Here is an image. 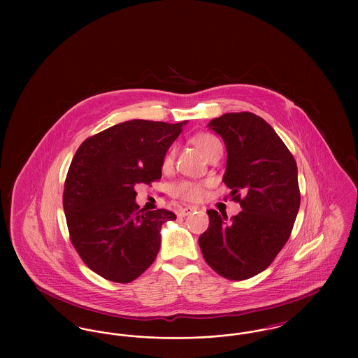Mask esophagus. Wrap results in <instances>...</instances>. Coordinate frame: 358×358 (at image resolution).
Listing matches in <instances>:
<instances>
[{"instance_id":"1","label":"esophagus","mask_w":358,"mask_h":358,"mask_svg":"<svg viewBox=\"0 0 358 358\" xmlns=\"http://www.w3.org/2000/svg\"><path fill=\"white\" fill-rule=\"evenodd\" d=\"M197 208L196 206H184V208H181L180 209V216H187L189 213H192V212H194Z\"/></svg>"}]
</instances>
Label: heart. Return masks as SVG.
<instances>
[{"mask_svg": "<svg viewBox=\"0 0 358 358\" xmlns=\"http://www.w3.org/2000/svg\"><path fill=\"white\" fill-rule=\"evenodd\" d=\"M192 143L194 145V148L200 153L204 155L206 159L210 157V154L215 153L219 149H222V142L219 141V138L213 136V134H209V133H201V134L193 136L192 138ZM171 164H173V154L168 153L165 155V158H164L162 166L165 169H168V168H171ZM203 192H204V189H203L201 184L192 182V181H185V180L177 182L173 187V194L176 197H178V199L187 200V201L199 200L203 196Z\"/></svg>", "mask_w": 358, "mask_h": 358, "instance_id": "b5f03b06", "label": "heart"}]
</instances>
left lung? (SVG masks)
Returning a JSON list of instances; mask_svg holds the SVG:
<instances>
[{"mask_svg":"<svg viewBox=\"0 0 358 358\" xmlns=\"http://www.w3.org/2000/svg\"><path fill=\"white\" fill-rule=\"evenodd\" d=\"M227 148L222 177L241 212L227 222L206 210L199 238L205 262L222 278L245 280L264 271L287 243L301 192L294 155L273 127L252 113H229L209 122Z\"/></svg>","mask_w":358,"mask_h":358,"instance_id":"left-lung-1","label":"left lung"}]
</instances>
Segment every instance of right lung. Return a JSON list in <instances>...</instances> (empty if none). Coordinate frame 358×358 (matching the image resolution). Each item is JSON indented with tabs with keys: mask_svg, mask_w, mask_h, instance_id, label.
I'll return each instance as SVG.
<instances>
[{
	"mask_svg": "<svg viewBox=\"0 0 358 358\" xmlns=\"http://www.w3.org/2000/svg\"><path fill=\"white\" fill-rule=\"evenodd\" d=\"M185 123L127 120L87 138L73 155L63 193L69 238L104 279L133 282L158 254L161 225L176 215L138 209L136 185L161 180L164 158Z\"/></svg>",
	"mask_w": 358,
	"mask_h": 358,
	"instance_id": "add662e5",
	"label": "right lung"
}]
</instances>
